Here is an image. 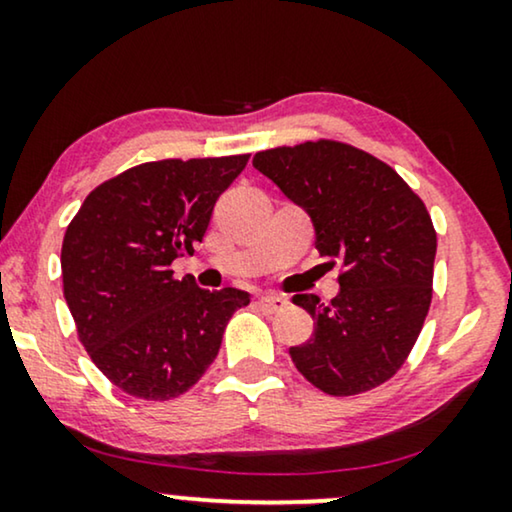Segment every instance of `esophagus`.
Returning a JSON list of instances; mask_svg holds the SVG:
<instances>
[{"label": "esophagus", "instance_id": "1", "mask_svg": "<svg viewBox=\"0 0 512 512\" xmlns=\"http://www.w3.org/2000/svg\"><path fill=\"white\" fill-rule=\"evenodd\" d=\"M258 305H261L263 312H282L289 305V300L282 296H261L258 298Z\"/></svg>", "mask_w": 512, "mask_h": 512}]
</instances>
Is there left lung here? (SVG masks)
<instances>
[{"label": "left lung", "mask_w": 512, "mask_h": 512, "mask_svg": "<svg viewBox=\"0 0 512 512\" xmlns=\"http://www.w3.org/2000/svg\"><path fill=\"white\" fill-rule=\"evenodd\" d=\"M254 167L310 214L314 247L340 261V293H298L314 333L291 347L307 382L331 396L380 387L408 359L431 305L436 230L394 167L356 146L317 139L258 151Z\"/></svg>", "instance_id": "obj_1"}]
</instances>
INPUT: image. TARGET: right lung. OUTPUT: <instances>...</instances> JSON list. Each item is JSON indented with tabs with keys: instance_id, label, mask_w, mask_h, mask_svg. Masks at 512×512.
<instances>
[{
	"instance_id": "obj_1",
	"label": "right lung",
	"mask_w": 512,
	"mask_h": 512,
	"mask_svg": "<svg viewBox=\"0 0 512 512\" xmlns=\"http://www.w3.org/2000/svg\"><path fill=\"white\" fill-rule=\"evenodd\" d=\"M249 153L142 163L90 191L62 240V286L81 345L118 389L170 401L212 366L240 289L205 291L172 261L202 242Z\"/></svg>"
}]
</instances>
